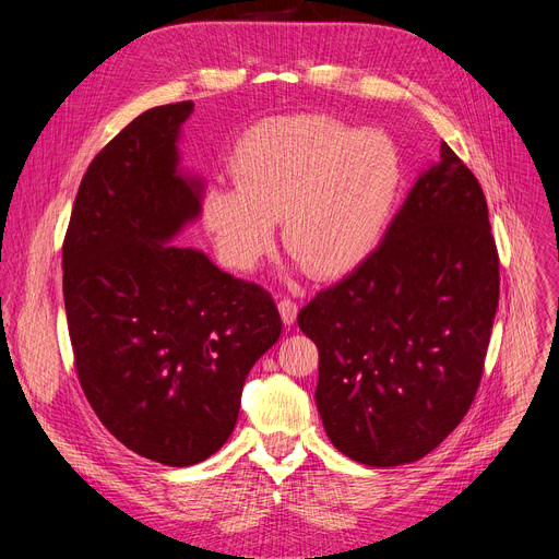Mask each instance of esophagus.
<instances>
[{"label": "esophagus", "instance_id": "obj_1", "mask_svg": "<svg viewBox=\"0 0 559 559\" xmlns=\"http://www.w3.org/2000/svg\"><path fill=\"white\" fill-rule=\"evenodd\" d=\"M278 310H281L283 324H287V326L295 324V321H297V314H299V306H297V301H292V299H281Z\"/></svg>", "mask_w": 559, "mask_h": 559}]
</instances>
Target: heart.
<instances>
[{
	"label": "heart",
	"instance_id": "1",
	"mask_svg": "<svg viewBox=\"0 0 559 559\" xmlns=\"http://www.w3.org/2000/svg\"><path fill=\"white\" fill-rule=\"evenodd\" d=\"M235 186L205 190L201 213L233 270L251 272L274 245L317 278L346 274L376 249L401 192V158L376 129L329 115L276 117L253 127L228 163Z\"/></svg>",
	"mask_w": 559,
	"mask_h": 559
}]
</instances>
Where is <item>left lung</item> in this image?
<instances>
[{"mask_svg":"<svg viewBox=\"0 0 559 559\" xmlns=\"http://www.w3.org/2000/svg\"><path fill=\"white\" fill-rule=\"evenodd\" d=\"M498 285L485 192L442 142L380 247L297 317L319 348L314 401L337 451L396 466L444 442L476 399Z\"/></svg>","mask_w":559,"mask_h":559,"instance_id":"8db88e82","label":"left lung"}]
</instances>
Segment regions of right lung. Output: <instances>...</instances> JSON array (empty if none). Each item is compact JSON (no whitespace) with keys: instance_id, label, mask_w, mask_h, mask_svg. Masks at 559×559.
<instances>
[{"instance_id":"obj_1","label":"right lung","mask_w":559,"mask_h":559,"mask_svg":"<svg viewBox=\"0 0 559 559\" xmlns=\"http://www.w3.org/2000/svg\"><path fill=\"white\" fill-rule=\"evenodd\" d=\"M192 102L156 106L83 174L63 240V299L81 390L133 453L190 466L224 447L245 378L281 335L264 287L165 245L201 211L176 171Z\"/></svg>"}]
</instances>
